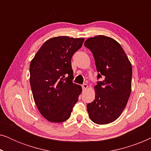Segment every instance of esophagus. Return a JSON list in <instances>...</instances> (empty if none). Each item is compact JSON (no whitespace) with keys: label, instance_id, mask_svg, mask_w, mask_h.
<instances>
[{"label":"esophagus","instance_id":"34e87169","mask_svg":"<svg viewBox=\"0 0 151 151\" xmlns=\"http://www.w3.org/2000/svg\"><path fill=\"white\" fill-rule=\"evenodd\" d=\"M82 89L85 90V89H86V88H88V85L86 84H82Z\"/></svg>","mask_w":151,"mask_h":151}]
</instances>
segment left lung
Returning <instances> with one entry per match:
<instances>
[{"label": "left lung", "instance_id": "left-lung-1", "mask_svg": "<svg viewBox=\"0 0 151 151\" xmlns=\"http://www.w3.org/2000/svg\"><path fill=\"white\" fill-rule=\"evenodd\" d=\"M93 55L98 81L96 97L87 104L90 119L98 124H107L118 118L131 91V64L121 45L105 36H95L84 42Z\"/></svg>", "mask_w": 151, "mask_h": 151}]
</instances>
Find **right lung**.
<instances>
[{"label":"right lung","instance_id":"add662e5","mask_svg":"<svg viewBox=\"0 0 151 151\" xmlns=\"http://www.w3.org/2000/svg\"><path fill=\"white\" fill-rule=\"evenodd\" d=\"M84 39L58 36L42 45L30 63V85L34 102L43 117L63 122L71 116L82 87L73 79L71 58Z\"/></svg>","mask_w":151,"mask_h":151}]
</instances>
